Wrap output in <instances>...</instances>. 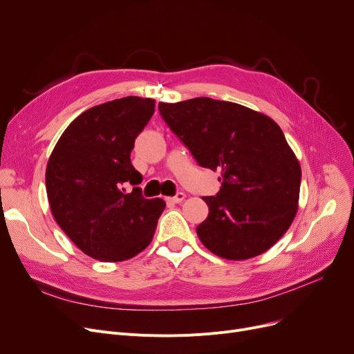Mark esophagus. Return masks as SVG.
<instances>
[{
	"mask_svg": "<svg viewBox=\"0 0 354 354\" xmlns=\"http://www.w3.org/2000/svg\"><path fill=\"white\" fill-rule=\"evenodd\" d=\"M185 199V194L183 192H178L175 196H171V198H166V201H169V202H174V203H179V202H182Z\"/></svg>",
	"mask_w": 354,
	"mask_h": 354,
	"instance_id": "esophagus-1",
	"label": "esophagus"
}]
</instances>
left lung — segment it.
<instances>
[{"label":"left lung","instance_id":"1","mask_svg":"<svg viewBox=\"0 0 354 354\" xmlns=\"http://www.w3.org/2000/svg\"><path fill=\"white\" fill-rule=\"evenodd\" d=\"M160 116L199 166L221 172V189L203 196L201 243L227 259L270 250L299 209L301 167L268 116L231 102L195 97L159 103Z\"/></svg>","mask_w":354,"mask_h":354}]
</instances>
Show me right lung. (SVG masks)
<instances>
[{"label":"right lung","mask_w":354,"mask_h":354,"mask_svg":"<svg viewBox=\"0 0 354 354\" xmlns=\"http://www.w3.org/2000/svg\"><path fill=\"white\" fill-rule=\"evenodd\" d=\"M153 111L155 100L138 96L91 107L68 124L48 159L53 216L91 258L124 261L153 238L165 201L143 198L136 187L142 175L130 162L135 139ZM126 183L134 185L130 194Z\"/></svg>","instance_id":"obj_1"}]
</instances>
